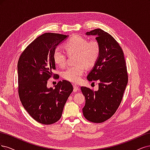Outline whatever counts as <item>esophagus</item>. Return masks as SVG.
Wrapping results in <instances>:
<instances>
[{"instance_id": "esophagus-1", "label": "esophagus", "mask_w": 150, "mask_h": 150, "mask_svg": "<svg viewBox=\"0 0 150 150\" xmlns=\"http://www.w3.org/2000/svg\"><path fill=\"white\" fill-rule=\"evenodd\" d=\"M73 86H74V92H76L77 91H79L80 90L79 87L76 85H74Z\"/></svg>"}]
</instances>
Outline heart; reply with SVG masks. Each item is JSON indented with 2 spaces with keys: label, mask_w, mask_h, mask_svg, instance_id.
Masks as SVG:
<instances>
[{
  "label": "heart",
  "mask_w": 150,
  "mask_h": 150,
  "mask_svg": "<svg viewBox=\"0 0 150 150\" xmlns=\"http://www.w3.org/2000/svg\"><path fill=\"white\" fill-rule=\"evenodd\" d=\"M65 47L68 54H76L75 66L69 67L62 72L63 78L66 80L76 83L79 82L85 71V65L92 67L97 60L100 54V45L95 40L88 41L87 38L75 35L67 41ZM53 59L59 67L66 64L65 53L59 47L55 48L53 52Z\"/></svg>",
  "instance_id": "1"
}]
</instances>
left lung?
Returning <instances> with one entry per match:
<instances>
[{
  "label": "left lung",
  "mask_w": 150,
  "mask_h": 150,
  "mask_svg": "<svg viewBox=\"0 0 150 150\" xmlns=\"http://www.w3.org/2000/svg\"><path fill=\"white\" fill-rule=\"evenodd\" d=\"M94 35L100 45V54L87 76L88 81L98 80V90L81 86L85 97L82 109L85 118L93 123H102L111 118L122 101L128 83V74L122 48L108 33L96 28L86 33Z\"/></svg>",
  "instance_id": "left-lung-1"
}]
</instances>
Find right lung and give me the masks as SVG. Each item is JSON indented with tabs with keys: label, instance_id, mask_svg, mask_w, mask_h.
Wrapping results in <instances>:
<instances>
[{
	"label": "right lung",
	"instance_id": "add662e5",
	"mask_svg": "<svg viewBox=\"0 0 150 150\" xmlns=\"http://www.w3.org/2000/svg\"><path fill=\"white\" fill-rule=\"evenodd\" d=\"M68 35L45 33L22 53L17 64L18 95L24 108L37 122L51 125L62 117L66 101L74 90L69 81H59L47 88V80L55 70L53 52Z\"/></svg>",
	"mask_w": 150,
	"mask_h": 150
}]
</instances>
